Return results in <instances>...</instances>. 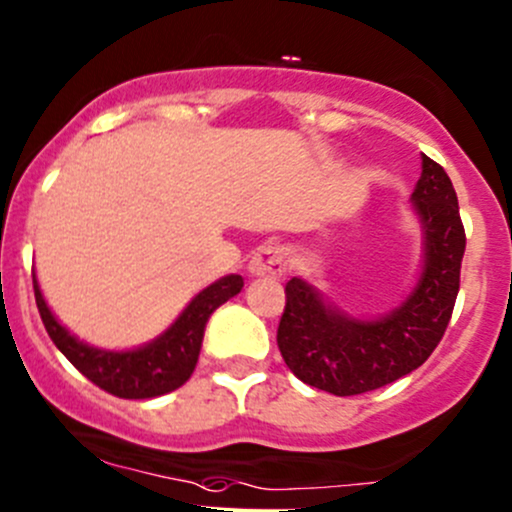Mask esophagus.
<instances>
[{
	"label": "esophagus",
	"instance_id": "34e87169",
	"mask_svg": "<svg viewBox=\"0 0 512 512\" xmlns=\"http://www.w3.org/2000/svg\"><path fill=\"white\" fill-rule=\"evenodd\" d=\"M247 272L257 279H279L286 272V250L279 245H265L250 257Z\"/></svg>",
	"mask_w": 512,
	"mask_h": 512
}]
</instances>
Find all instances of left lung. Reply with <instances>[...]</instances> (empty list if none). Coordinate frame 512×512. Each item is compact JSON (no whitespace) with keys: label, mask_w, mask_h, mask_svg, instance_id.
I'll return each instance as SVG.
<instances>
[{"label":"left lung","mask_w":512,"mask_h":512,"mask_svg":"<svg viewBox=\"0 0 512 512\" xmlns=\"http://www.w3.org/2000/svg\"><path fill=\"white\" fill-rule=\"evenodd\" d=\"M411 206L423 245L420 272L389 313L352 316L306 279L286 284L277 345L303 384L335 396L381 389L418 369L442 340L457 301L466 238L452 179L428 155Z\"/></svg>","instance_id":"8db88e82"}]
</instances>
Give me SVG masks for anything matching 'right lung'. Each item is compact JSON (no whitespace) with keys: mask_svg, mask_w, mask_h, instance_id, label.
Listing matches in <instances>:
<instances>
[{"mask_svg":"<svg viewBox=\"0 0 512 512\" xmlns=\"http://www.w3.org/2000/svg\"><path fill=\"white\" fill-rule=\"evenodd\" d=\"M240 289H243L240 274L216 279L206 289H201L174 318L170 328L155 340L131 347V350H104L72 335L55 318L33 274L36 306L50 340L92 384L119 398H155L179 389L199 362L201 342H204V330L211 313L228 299L238 296Z\"/></svg>","mask_w":512,"mask_h":512,"instance_id":"obj_1","label":"right lung"}]
</instances>
